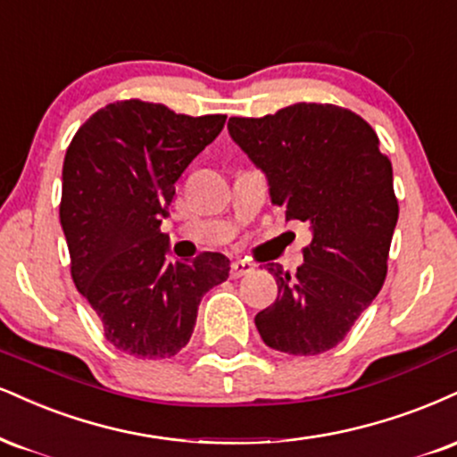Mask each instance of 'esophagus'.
Segmentation results:
<instances>
[{
  "label": "esophagus",
  "instance_id": "obj_1",
  "mask_svg": "<svg viewBox=\"0 0 457 457\" xmlns=\"http://www.w3.org/2000/svg\"><path fill=\"white\" fill-rule=\"evenodd\" d=\"M249 272H253V263L243 262V260L232 262V268H229V274H232V278H240V277H245V274H249Z\"/></svg>",
  "mask_w": 457,
  "mask_h": 457
}]
</instances>
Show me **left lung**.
Segmentation results:
<instances>
[{"label":"left lung","mask_w":457,"mask_h":457,"mask_svg":"<svg viewBox=\"0 0 457 457\" xmlns=\"http://www.w3.org/2000/svg\"><path fill=\"white\" fill-rule=\"evenodd\" d=\"M229 136L266 174L285 221L311 228L295 274L278 266L260 337L289 355H319L349 334L383 287L398 200L375 129L334 104H294L262 119L232 117Z\"/></svg>","instance_id":"8db88e82"}]
</instances>
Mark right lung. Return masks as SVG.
<instances>
[{"label": "right lung", "mask_w": 457, "mask_h": 457, "mask_svg": "<svg viewBox=\"0 0 457 457\" xmlns=\"http://www.w3.org/2000/svg\"><path fill=\"white\" fill-rule=\"evenodd\" d=\"M225 119L123 100L91 114L70 142L59 219L71 278L102 319L104 337L123 353H179L202 295L229 277L221 253L168 262V234L159 229L174 183L221 134Z\"/></svg>", "instance_id": "obj_1"}]
</instances>
